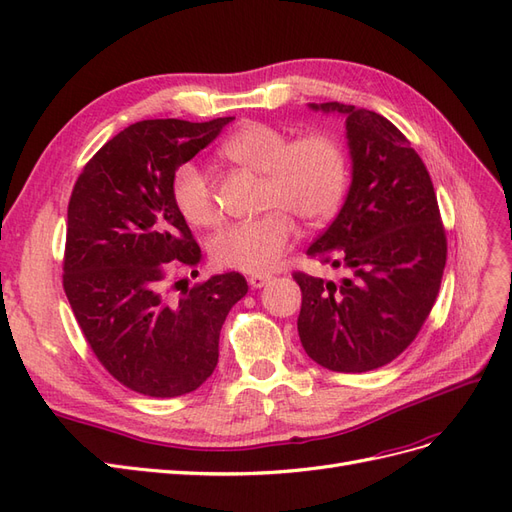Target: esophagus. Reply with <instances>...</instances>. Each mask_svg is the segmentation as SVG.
Returning <instances> with one entry per match:
<instances>
[{"mask_svg":"<svg viewBox=\"0 0 512 512\" xmlns=\"http://www.w3.org/2000/svg\"><path fill=\"white\" fill-rule=\"evenodd\" d=\"M271 280H273V275H269V273H252L250 277H247V282H250L252 288H262Z\"/></svg>","mask_w":512,"mask_h":512,"instance_id":"34e87169","label":"esophagus"}]
</instances>
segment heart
<instances>
[{
	"mask_svg": "<svg viewBox=\"0 0 512 512\" xmlns=\"http://www.w3.org/2000/svg\"><path fill=\"white\" fill-rule=\"evenodd\" d=\"M224 158L265 177L256 220L230 224L209 241L215 265L232 271L265 273L294 241V220L307 226L327 224L342 207L350 164L344 143L331 132H307L292 138L265 121H250L222 145ZM170 198L192 226L218 224L220 207L203 168L183 162L170 177Z\"/></svg>",
	"mask_w": 512,
	"mask_h": 512,
	"instance_id": "obj_1",
	"label": "heart"
}]
</instances>
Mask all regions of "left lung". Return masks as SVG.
Segmentation results:
<instances>
[{"label":"left lung","instance_id":"left-lung-1","mask_svg":"<svg viewBox=\"0 0 512 512\" xmlns=\"http://www.w3.org/2000/svg\"><path fill=\"white\" fill-rule=\"evenodd\" d=\"M309 106L346 115L352 183L307 256L348 277L292 273L303 294L297 327L309 359L361 374L397 359L421 331L442 284L446 230L421 156L389 119L342 102Z\"/></svg>","mask_w":512,"mask_h":512}]
</instances>
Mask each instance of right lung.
Returning <instances> with one entry per match:
<instances>
[{
  "label": "right lung",
  "mask_w": 512,
  "mask_h": 512,
  "mask_svg": "<svg viewBox=\"0 0 512 512\" xmlns=\"http://www.w3.org/2000/svg\"><path fill=\"white\" fill-rule=\"evenodd\" d=\"M230 121L132 123L85 164L70 196L64 290L74 318L108 374L147 397L192 393L213 374L222 324L247 292L230 271L181 299L166 294L170 275H198L203 258L170 177Z\"/></svg>",
  "instance_id": "right-lung-1"
}]
</instances>
